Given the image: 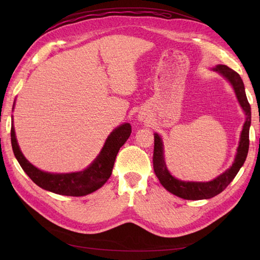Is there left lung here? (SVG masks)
<instances>
[{
  "label": "left lung",
  "mask_w": 260,
  "mask_h": 260,
  "mask_svg": "<svg viewBox=\"0 0 260 260\" xmlns=\"http://www.w3.org/2000/svg\"><path fill=\"white\" fill-rule=\"evenodd\" d=\"M214 70L225 77L232 84L233 89L237 94V98L243 108L244 113L246 115V121L243 125V130L241 133L240 145L238 147V154L232 166L220 175L216 179L209 182H186L181 181L172 177L167 170L166 164L164 159V148L162 142L159 136L155 133L154 135V154H153V167L156 177L158 178L162 186L170 193L175 194L181 199L198 201V200H207L221 193L224 188L231 183V181L238 175L239 170L243 166L244 161L246 159L249 147V127H250V105L246 98L245 88L242 81L240 75L234 72L233 69L225 65H218Z\"/></svg>",
  "instance_id": "8db88e82"
}]
</instances>
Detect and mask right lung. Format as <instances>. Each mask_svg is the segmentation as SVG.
Returning <instances> with one entry per match:
<instances>
[{
	"label": "right lung",
	"instance_id": "add662e5",
	"mask_svg": "<svg viewBox=\"0 0 260 260\" xmlns=\"http://www.w3.org/2000/svg\"><path fill=\"white\" fill-rule=\"evenodd\" d=\"M131 135V125L121 124L116 128L106 140L104 147L90 167L72 174H50L39 170L31 165L20 152L12 125L11 141L13 152L23 171L34 182L44 190L66 196H83L96 191L112 175L116 156L119 148L125 143Z\"/></svg>",
	"mask_w": 260,
	"mask_h": 260
}]
</instances>
